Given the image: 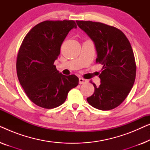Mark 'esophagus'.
<instances>
[{
	"label": "esophagus",
	"mask_w": 150,
	"mask_h": 150,
	"mask_svg": "<svg viewBox=\"0 0 150 150\" xmlns=\"http://www.w3.org/2000/svg\"><path fill=\"white\" fill-rule=\"evenodd\" d=\"M87 80L82 79V78H80L79 79V84H84V83H87Z\"/></svg>",
	"instance_id": "esophagus-1"
}]
</instances>
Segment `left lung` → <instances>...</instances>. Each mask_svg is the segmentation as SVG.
Masks as SVG:
<instances>
[{
    "instance_id": "1",
    "label": "left lung",
    "mask_w": 150,
    "mask_h": 150,
    "mask_svg": "<svg viewBox=\"0 0 150 150\" xmlns=\"http://www.w3.org/2000/svg\"><path fill=\"white\" fill-rule=\"evenodd\" d=\"M80 28L91 39L97 51L96 63L103 65L99 87L87 98L90 105L102 110H111L126 99L134 85L136 63L130 43L114 26L91 21H79Z\"/></svg>"
}]
</instances>
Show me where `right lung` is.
I'll use <instances>...</instances> for the list:
<instances>
[{
	"label": "right lung",
	"mask_w": 150,
	"mask_h": 150,
	"mask_svg": "<svg viewBox=\"0 0 150 150\" xmlns=\"http://www.w3.org/2000/svg\"><path fill=\"white\" fill-rule=\"evenodd\" d=\"M77 28L74 20H46L37 24L24 38L18 51L16 70L28 98L40 107L56 108L79 85L75 75L59 73L54 65L68 33Z\"/></svg>",
	"instance_id": "obj_1"
}]
</instances>
